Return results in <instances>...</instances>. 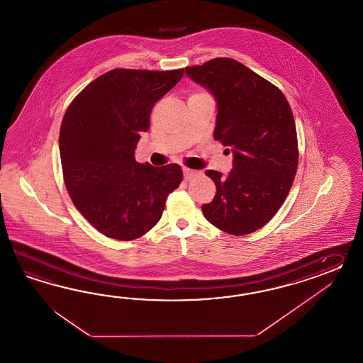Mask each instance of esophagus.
Listing matches in <instances>:
<instances>
[{
	"label": "esophagus",
	"instance_id": "obj_1",
	"mask_svg": "<svg viewBox=\"0 0 363 363\" xmlns=\"http://www.w3.org/2000/svg\"><path fill=\"white\" fill-rule=\"evenodd\" d=\"M199 174V172L198 170H193V169H189V167H184V178L189 181V179H191V178H194V177L198 176Z\"/></svg>",
	"mask_w": 363,
	"mask_h": 363
}]
</instances>
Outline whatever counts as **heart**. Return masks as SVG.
I'll return each mask as SVG.
<instances>
[{"instance_id":"1","label":"heart","mask_w":363,"mask_h":363,"mask_svg":"<svg viewBox=\"0 0 363 363\" xmlns=\"http://www.w3.org/2000/svg\"><path fill=\"white\" fill-rule=\"evenodd\" d=\"M201 94H205V92H199V94H194V95H201Z\"/></svg>"}]
</instances>
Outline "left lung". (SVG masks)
Instances as JSON below:
<instances>
[{
	"instance_id": "left-lung-1",
	"label": "left lung",
	"mask_w": 363,
	"mask_h": 363,
	"mask_svg": "<svg viewBox=\"0 0 363 363\" xmlns=\"http://www.w3.org/2000/svg\"><path fill=\"white\" fill-rule=\"evenodd\" d=\"M186 72L216 96L214 138L234 152L228 176L205 172L216 193L202 211L227 234H251L274 218L294 184L298 147L292 109L280 89L235 59H211Z\"/></svg>"
}]
</instances>
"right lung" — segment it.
<instances>
[{"instance_id": "obj_1", "label": "right lung", "mask_w": 363, "mask_h": 363, "mask_svg": "<svg viewBox=\"0 0 363 363\" xmlns=\"http://www.w3.org/2000/svg\"><path fill=\"white\" fill-rule=\"evenodd\" d=\"M184 72L111 69L80 91L63 116L65 185L80 214L103 235L128 242L147 234L182 182L179 165L140 164L135 150L150 127L152 108Z\"/></svg>"}]
</instances>
